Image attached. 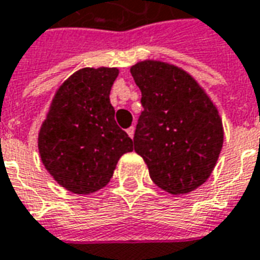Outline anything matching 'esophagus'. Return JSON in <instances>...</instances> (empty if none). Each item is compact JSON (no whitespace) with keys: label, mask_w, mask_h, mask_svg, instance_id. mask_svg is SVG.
I'll use <instances>...</instances> for the list:
<instances>
[{"label":"esophagus","mask_w":260,"mask_h":260,"mask_svg":"<svg viewBox=\"0 0 260 260\" xmlns=\"http://www.w3.org/2000/svg\"><path fill=\"white\" fill-rule=\"evenodd\" d=\"M126 134H128V136H129V138H134V134H135V128H134V126L128 128V129H126Z\"/></svg>","instance_id":"obj_1"}]
</instances>
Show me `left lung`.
<instances>
[{"label":"left lung","mask_w":260,"mask_h":260,"mask_svg":"<svg viewBox=\"0 0 260 260\" xmlns=\"http://www.w3.org/2000/svg\"><path fill=\"white\" fill-rule=\"evenodd\" d=\"M131 75L143 106L134 136L135 152L163 191H195L210 177L223 147V121L216 104L177 65L143 59L131 67Z\"/></svg>","instance_id":"obj_1"}]
</instances>
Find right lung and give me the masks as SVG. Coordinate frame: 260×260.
<instances>
[{
  "mask_svg": "<svg viewBox=\"0 0 260 260\" xmlns=\"http://www.w3.org/2000/svg\"><path fill=\"white\" fill-rule=\"evenodd\" d=\"M118 68H82L55 90L37 147L48 174L67 191L89 195L107 185L134 142L119 128L110 103Z\"/></svg>",
  "mask_w": 260,
  "mask_h": 260,
  "instance_id": "obj_1",
  "label": "right lung"
}]
</instances>
